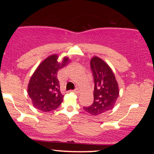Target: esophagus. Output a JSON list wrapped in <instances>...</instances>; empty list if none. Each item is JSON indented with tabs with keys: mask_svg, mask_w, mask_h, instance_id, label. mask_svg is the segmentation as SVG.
<instances>
[{
	"mask_svg": "<svg viewBox=\"0 0 154 154\" xmlns=\"http://www.w3.org/2000/svg\"><path fill=\"white\" fill-rule=\"evenodd\" d=\"M79 91H80V89H79V88H76L75 90H74L73 91V92L75 93H79Z\"/></svg>",
	"mask_w": 154,
	"mask_h": 154,
	"instance_id": "34e87169",
	"label": "esophagus"
}]
</instances>
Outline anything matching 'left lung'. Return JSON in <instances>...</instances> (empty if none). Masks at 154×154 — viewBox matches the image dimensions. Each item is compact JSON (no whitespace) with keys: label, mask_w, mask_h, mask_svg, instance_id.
<instances>
[{"label":"left lung","mask_w":154,"mask_h":154,"mask_svg":"<svg viewBox=\"0 0 154 154\" xmlns=\"http://www.w3.org/2000/svg\"><path fill=\"white\" fill-rule=\"evenodd\" d=\"M91 68L94 78V100L84 110L93 116L99 115L114 108L119 96V87L110 66L103 60L94 56L91 60Z\"/></svg>","instance_id":"8db88e82"}]
</instances>
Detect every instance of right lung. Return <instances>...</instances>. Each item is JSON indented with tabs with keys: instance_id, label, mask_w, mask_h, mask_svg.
Wrapping results in <instances>:
<instances>
[{
	"instance_id": "1",
	"label": "right lung",
	"mask_w": 154,
	"mask_h": 154,
	"mask_svg": "<svg viewBox=\"0 0 154 154\" xmlns=\"http://www.w3.org/2000/svg\"><path fill=\"white\" fill-rule=\"evenodd\" d=\"M58 58V55L54 54L42 61L28 84L27 93L33 106L44 112L55 110L63 101L57 74L69 62V59L66 56L59 62Z\"/></svg>"
}]
</instances>
